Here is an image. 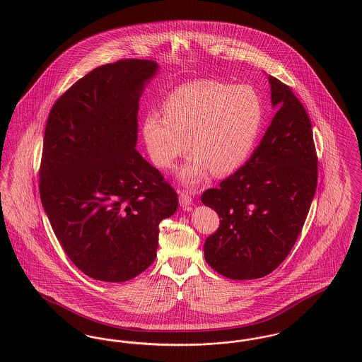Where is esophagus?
I'll use <instances>...</instances> for the list:
<instances>
[{
  "mask_svg": "<svg viewBox=\"0 0 362 362\" xmlns=\"http://www.w3.org/2000/svg\"><path fill=\"white\" fill-rule=\"evenodd\" d=\"M179 204L180 206L183 207L185 210H191V205H192V198L189 192H179Z\"/></svg>",
  "mask_w": 362,
  "mask_h": 362,
  "instance_id": "obj_1",
  "label": "esophagus"
}]
</instances>
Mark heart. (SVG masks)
Returning a JSON list of instances; mask_svg holds the SVG:
<instances>
[{"instance_id": "1", "label": "heart", "mask_w": 362, "mask_h": 362, "mask_svg": "<svg viewBox=\"0 0 362 362\" xmlns=\"http://www.w3.org/2000/svg\"><path fill=\"white\" fill-rule=\"evenodd\" d=\"M163 110L164 115L156 111L145 115L144 142L160 168H171L189 146L192 149L177 170V179L185 186L201 185L211 173L226 175L239 170L254 152L264 119L263 104L252 86L216 80L176 88Z\"/></svg>"}]
</instances>
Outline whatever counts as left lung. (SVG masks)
Returning a JSON list of instances; mask_svg holds the SVG:
<instances>
[{
  "label": "left lung",
  "mask_w": 362,
  "mask_h": 362,
  "mask_svg": "<svg viewBox=\"0 0 362 362\" xmlns=\"http://www.w3.org/2000/svg\"><path fill=\"white\" fill-rule=\"evenodd\" d=\"M276 115L248 161L202 194L220 226L207 238V264L229 279L270 274L289 255L317 183L310 121L292 89L269 76Z\"/></svg>",
  "instance_id": "obj_1"
}]
</instances>
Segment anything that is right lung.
<instances>
[{"label": "right lung", "mask_w": 362, "mask_h": 362, "mask_svg": "<svg viewBox=\"0 0 362 362\" xmlns=\"http://www.w3.org/2000/svg\"><path fill=\"white\" fill-rule=\"evenodd\" d=\"M158 71L122 59L89 71L52 105L39 192L52 230L84 274L124 282L156 258L177 195L136 151L139 98Z\"/></svg>", "instance_id": "1"}]
</instances>
